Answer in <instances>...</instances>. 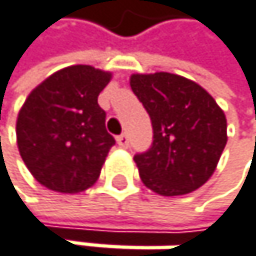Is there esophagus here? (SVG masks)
<instances>
[{
    "instance_id": "34e87169",
    "label": "esophagus",
    "mask_w": 256,
    "mask_h": 256,
    "mask_svg": "<svg viewBox=\"0 0 256 256\" xmlns=\"http://www.w3.org/2000/svg\"><path fill=\"white\" fill-rule=\"evenodd\" d=\"M116 140H118V144H120L121 148H127V146H129V136H127V134H121Z\"/></svg>"
}]
</instances>
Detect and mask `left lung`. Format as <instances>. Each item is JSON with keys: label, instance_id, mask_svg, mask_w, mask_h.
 Masks as SVG:
<instances>
[{"label": "left lung", "instance_id": "left-lung-1", "mask_svg": "<svg viewBox=\"0 0 256 256\" xmlns=\"http://www.w3.org/2000/svg\"><path fill=\"white\" fill-rule=\"evenodd\" d=\"M130 88L154 134L150 150L134 157L143 184L164 196L196 190L226 144L225 113L200 84L176 74H134Z\"/></svg>", "mask_w": 256, "mask_h": 256}]
</instances>
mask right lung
Returning <instances> with one entry per match:
<instances>
[{"label":"right lung","instance_id":"obj_1","mask_svg":"<svg viewBox=\"0 0 256 256\" xmlns=\"http://www.w3.org/2000/svg\"><path fill=\"white\" fill-rule=\"evenodd\" d=\"M110 80V72L92 66H69L24 100L17 118L18 151L36 181L50 190L76 194L99 178L114 144L97 104Z\"/></svg>","mask_w":256,"mask_h":256}]
</instances>
